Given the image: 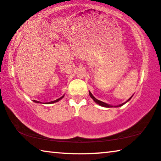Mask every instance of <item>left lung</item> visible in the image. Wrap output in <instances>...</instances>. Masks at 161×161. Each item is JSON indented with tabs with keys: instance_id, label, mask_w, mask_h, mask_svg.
Here are the masks:
<instances>
[{
	"instance_id": "1",
	"label": "left lung",
	"mask_w": 161,
	"mask_h": 161,
	"mask_svg": "<svg viewBox=\"0 0 161 161\" xmlns=\"http://www.w3.org/2000/svg\"><path fill=\"white\" fill-rule=\"evenodd\" d=\"M89 95H90V97H92V99H93L95 102H96L97 103H98V104H99L100 106H102V107H113L112 106H110V105H108V104H107V103H104V102H102V101H99V100H98V99H97L96 98H95L93 95L92 94V93L90 92H89ZM131 97L130 98H129V99H128V101H126V102L125 103H121V104H120V105H119L118 107H121V106H122V105H124V103H126L127 102H129V101L131 99Z\"/></svg>"
}]
</instances>
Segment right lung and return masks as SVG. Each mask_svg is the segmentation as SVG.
Wrapping results in <instances>:
<instances>
[{
	"label": "right lung",
	"instance_id": "1",
	"mask_svg": "<svg viewBox=\"0 0 161 161\" xmlns=\"http://www.w3.org/2000/svg\"><path fill=\"white\" fill-rule=\"evenodd\" d=\"M64 97V96H62V97H60V98H59V99H56V100H54V101H52V102H49V103H54V102H58L59 100H60L61 99H62V98Z\"/></svg>",
	"mask_w": 161,
	"mask_h": 161
}]
</instances>
